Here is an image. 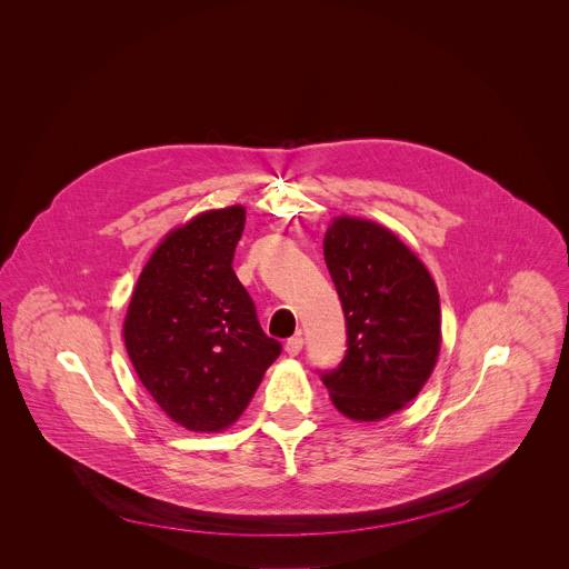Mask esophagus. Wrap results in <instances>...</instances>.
Here are the masks:
<instances>
[{
    "label": "esophagus",
    "mask_w": 569,
    "mask_h": 569,
    "mask_svg": "<svg viewBox=\"0 0 569 569\" xmlns=\"http://www.w3.org/2000/svg\"><path fill=\"white\" fill-rule=\"evenodd\" d=\"M301 347H303V338H301V333H297V336H292V338L286 342V353H288V356H299Z\"/></svg>",
    "instance_id": "34e87169"
}]
</instances>
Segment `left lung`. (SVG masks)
<instances>
[{
  "label": "left lung",
  "mask_w": 569,
  "mask_h": 569,
  "mask_svg": "<svg viewBox=\"0 0 569 569\" xmlns=\"http://www.w3.org/2000/svg\"><path fill=\"white\" fill-rule=\"evenodd\" d=\"M347 319V351L319 371L336 408L378 421L408 405L430 378L441 345V308L426 266L385 227L336 218L323 238Z\"/></svg>",
  "instance_id": "obj_1"
}]
</instances>
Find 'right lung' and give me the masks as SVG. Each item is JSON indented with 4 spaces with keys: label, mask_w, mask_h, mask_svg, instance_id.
<instances>
[{
    "label": "right lung",
    "mask_w": 569,
    "mask_h": 569,
    "mask_svg": "<svg viewBox=\"0 0 569 569\" xmlns=\"http://www.w3.org/2000/svg\"><path fill=\"white\" fill-rule=\"evenodd\" d=\"M242 229L246 209L236 204L171 231L146 263L123 323L139 380L193 432L231 426L281 353L231 268Z\"/></svg>",
    "instance_id": "obj_1"
}]
</instances>
